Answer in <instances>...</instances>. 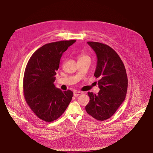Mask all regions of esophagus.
Wrapping results in <instances>:
<instances>
[{
	"label": "esophagus",
	"instance_id": "1",
	"mask_svg": "<svg viewBox=\"0 0 153 153\" xmlns=\"http://www.w3.org/2000/svg\"><path fill=\"white\" fill-rule=\"evenodd\" d=\"M82 94V92L80 91H74V96H80Z\"/></svg>",
	"mask_w": 153,
	"mask_h": 153
}]
</instances>
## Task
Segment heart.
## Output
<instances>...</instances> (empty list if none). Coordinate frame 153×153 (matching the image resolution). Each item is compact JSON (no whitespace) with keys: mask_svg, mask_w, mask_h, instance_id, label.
I'll use <instances>...</instances> for the list:
<instances>
[{"mask_svg":"<svg viewBox=\"0 0 153 153\" xmlns=\"http://www.w3.org/2000/svg\"><path fill=\"white\" fill-rule=\"evenodd\" d=\"M87 57L90 58L88 55H86V54H85V53H82V54H80L79 55V59H83V58H87Z\"/></svg>","mask_w":153,"mask_h":153,"instance_id":"heart-1","label":"heart"}]
</instances>
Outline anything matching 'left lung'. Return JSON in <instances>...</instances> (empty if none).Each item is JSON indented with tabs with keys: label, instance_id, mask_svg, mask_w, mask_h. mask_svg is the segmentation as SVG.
<instances>
[{
	"label": "left lung",
	"instance_id": "obj_1",
	"mask_svg": "<svg viewBox=\"0 0 153 153\" xmlns=\"http://www.w3.org/2000/svg\"><path fill=\"white\" fill-rule=\"evenodd\" d=\"M87 43L95 51L97 66L94 76L99 78L98 94L88 93L90 102L85 106L88 114L103 121L110 118L124 101L128 88V78L124 64L110 47L96 42Z\"/></svg>",
	"mask_w": 153,
	"mask_h": 153
}]
</instances>
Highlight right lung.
I'll return each instance as SVG.
<instances>
[{
    "label": "right lung",
    "mask_w": 153,
    "mask_h": 153,
    "mask_svg": "<svg viewBox=\"0 0 153 153\" xmlns=\"http://www.w3.org/2000/svg\"><path fill=\"white\" fill-rule=\"evenodd\" d=\"M76 40L49 43L30 57L24 76V94L27 103L39 119L47 122L57 119L66 110L73 92L62 91L54 82L63 53Z\"/></svg>",
    "instance_id": "obj_1"
}]
</instances>
